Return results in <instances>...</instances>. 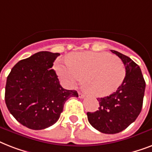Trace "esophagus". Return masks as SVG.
I'll return each instance as SVG.
<instances>
[{
  "label": "esophagus",
  "mask_w": 152,
  "mask_h": 152,
  "mask_svg": "<svg viewBox=\"0 0 152 152\" xmlns=\"http://www.w3.org/2000/svg\"><path fill=\"white\" fill-rule=\"evenodd\" d=\"M78 95H79V97L80 98V99H83V98L85 97V95H84V94L80 92V91H79V92H78Z\"/></svg>",
  "instance_id": "34e87169"
}]
</instances>
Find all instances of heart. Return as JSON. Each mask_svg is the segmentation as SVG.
<instances>
[{"mask_svg":"<svg viewBox=\"0 0 152 152\" xmlns=\"http://www.w3.org/2000/svg\"><path fill=\"white\" fill-rule=\"evenodd\" d=\"M57 74L70 88L84 78V87L90 95L104 97L117 91L125 77V68L118 57L107 53L84 52L59 60Z\"/></svg>","mask_w":152,"mask_h":152,"instance_id":"heart-1","label":"heart"}]
</instances>
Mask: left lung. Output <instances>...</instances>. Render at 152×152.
I'll list each match as a JSON object with an SVG mask.
<instances>
[{
    "label": "left lung",
    "mask_w": 152,
    "mask_h": 152,
    "mask_svg": "<svg viewBox=\"0 0 152 152\" xmlns=\"http://www.w3.org/2000/svg\"><path fill=\"white\" fill-rule=\"evenodd\" d=\"M111 52L120 57L125 64L124 81L115 92L98 99L99 110L87 113L91 125L106 134L121 132L135 121L141 111L146 86L138 64L118 51Z\"/></svg>",
    "instance_id": "8db88e82"
}]
</instances>
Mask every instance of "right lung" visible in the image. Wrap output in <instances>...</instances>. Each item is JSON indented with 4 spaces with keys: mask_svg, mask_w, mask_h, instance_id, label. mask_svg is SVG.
Masks as SVG:
<instances>
[{
    "mask_svg": "<svg viewBox=\"0 0 152 152\" xmlns=\"http://www.w3.org/2000/svg\"><path fill=\"white\" fill-rule=\"evenodd\" d=\"M60 53L41 51L21 60L7 77L6 106L11 114L31 129L41 130L57 122L64 104L78 97L75 90L62 88L53 62Z\"/></svg>",
    "mask_w": 152,
    "mask_h": 152,
    "instance_id": "add662e5",
    "label": "right lung"
}]
</instances>
